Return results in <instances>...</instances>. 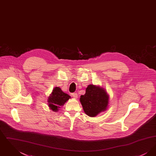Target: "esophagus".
Here are the masks:
<instances>
[{"instance_id":"34e87169","label":"esophagus","mask_w":156,"mask_h":156,"mask_svg":"<svg viewBox=\"0 0 156 156\" xmlns=\"http://www.w3.org/2000/svg\"><path fill=\"white\" fill-rule=\"evenodd\" d=\"M73 97L75 99H77L78 98V94L76 93H74L73 94Z\"/></svg>"}]
</instances>
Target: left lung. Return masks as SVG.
Instances as JSON below:
<instances>
[{"label": "left lung", "instance_id": "left-lung-1", "mask_svg": "<svg viewBox=\"0 0 156 156\" xmlns=\"http://www.w3.org/2000/svg\"><path fill=\"white\" fill-rule=\"evenodd\" d=\"M80 100L84 112L90 117H95L107 110L109 95L102 87L90 84Z\"/></svg>", "mask_w": 156, "mask_h": 156}]
</instances>
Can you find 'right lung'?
Segmentation results:
<instances>
[{"label": "right lung", "instance_id": "add662e5", "mask_svg": "<svg viewBox=\"0 0 156 156\" xmlns=\"http://www.w3.org/2000/svg\"><path fill=\"white\" fill-rule=\"evenodd\" d=\"M71 97L64 93L59 87H55L48 97V106L51 110L55 112L59 111V108L67 102Z\"/></svg>", "mask_w": 156, "mask_h": 156}]
</instances>
